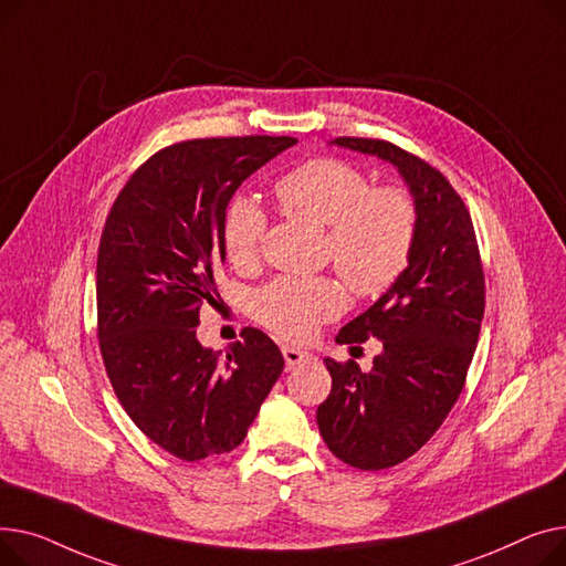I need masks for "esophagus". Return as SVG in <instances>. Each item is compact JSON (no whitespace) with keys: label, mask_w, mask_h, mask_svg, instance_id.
Instances as JSON below:
<instances>
[{"label":"esophagus","mask_w":566,"mask_h":566,"mask_svg":"<svg viewBox=\"0 0 566 566\" xmlns=\"http://www.w3.org/2000/svg\"><path fill=\"white\" fill-rule=\"evenodd\" d=\"M283 358H285L287 370H292L294 365H298V363L308 360V358H311V354H308V352H304V349H298V347H290V345H283Z\"/></svg>","instance_id":"34e87169"}]
</instances>
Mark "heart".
<instances>
[{"label": "heart", "mask_w": 566, "mask_h": 566, "mask_svg": "<svg viewBox=\"0 0 566 566\" xmlns=\"http://www.w3.org/2000/svg\"><path fill=\"white\" fill-rule=\"evenodd\" d=\"M274 196L290 217L326 228L324 255L358 298H379L407 274L418 238V208L407 189L375 187L340 157H313L283 174ZM264 232V210L251 196H232L221 217L226 258L240 270L253 268ZM343 308V285L326 276H281L251 298L253 317L287 340H308Z\"/></svg>", "instance_id": "b5f03b06"}]
</instances>
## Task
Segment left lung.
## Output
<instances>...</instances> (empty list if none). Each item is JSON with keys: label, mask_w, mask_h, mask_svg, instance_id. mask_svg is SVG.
Listing matches in <instances>:
<instances>
[{"label": "left lung", "mask_w": 566, "mask_h": 566, "mask_svg": "<svg viewBox=\"0 0 566 566\" xmlns=\"http://www.w3.org/2000/svg\"><path fill=\"white\" fill-rule=\"evenodd\" d=\"M338 146L395 164L418 208L407 274L343 326L340 345L379 338L370 373L324 358L331 392L317 407L328 450L360 471L390 469L416 454L448 418L467 384L484 317V268L467 203L422 157L384 139L338 137Z\"/></svg>", "instance_id": "left-lung-1"}]
</instances>
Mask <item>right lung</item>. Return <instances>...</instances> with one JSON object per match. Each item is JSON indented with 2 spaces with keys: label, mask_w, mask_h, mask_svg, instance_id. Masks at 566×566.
Here are the masks:
<instances>
[{
  "label": "right lung",
  "mask_w": 566,
  "mask_h": 566,
  "mask_svg": "<svg viewBox=\"0 0 566 566\" xmlns=\"http://www.w3.org/2000/svg\"><path fill=\"white\" fill-rule=\"evenodd\" d=\"M294 137L187 139L129 176L97 247V343L118 402L182 461L238 448L283 370V354L247 326L226 356L196 340L223 262L221 217L238 187Z\"/></svg>",
  "instance_id": "right-lung-1"
}]
</instances>
